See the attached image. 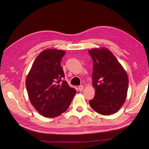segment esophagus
<instances>
[{
  "label": "esophagus",
  "instance_id": "obj_1",
  "mask_svg": "<svg viewBox=\"0 0 149 149\" xmlns=\"http://www.w3.org/2000/svg\"><path fill=\"white\" fill-rule=\"evenodd\" d=\"M84 87L83 86V85H79V86L78 87V90H79V91H81L84 89Z\"/></svg>",
  "mask_w": 149,
  "mask_h": 149
}]
</instances>
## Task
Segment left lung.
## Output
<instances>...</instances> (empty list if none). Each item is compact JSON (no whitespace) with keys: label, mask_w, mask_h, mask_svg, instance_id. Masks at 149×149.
Here are the masks:
<instances>
[{"label":"left lung","mask_w":149,"mask_h":149,"mask_svg":"<svg viewBox=\"0 0 149 149\" xmlns=\"http://www.w3.org/2000/svg\"><path fill=\"white\" fill-rule=\"evenodd\" d=\"M89 54L93 62V85L95 88V95L89 104L100 114H114L126 99L129 84L127 73L107 49H93Z\"/></svg>","instance_id":"obj_1"}]
</instances>
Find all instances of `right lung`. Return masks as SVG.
I'll return each mask as SVG.
<instances>
[{
  "label": "right lung",
  "instance_id": "obj_1",
  "mask_svg": "<svg viewBox=\"0 0 149 149\" xmlns=\"http://www.w3.org/2000/svg\"><path fill=\"white\" fill-rule=\"evenodd\" d=\"M65 54L62 50H43L35 60L26 78L30 101L45 117L54 118L64 112L76 93L64 79L60 62Z\"/></svg>",
  "mask_w": 149,
  "mask_h": 149
}]
</instances>
